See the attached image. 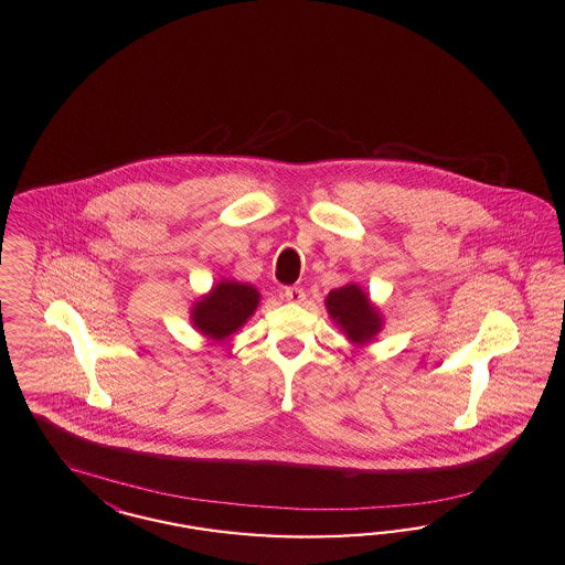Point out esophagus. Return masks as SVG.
<instances>
[{
    "mask_svg": "<svg viewBox=\"0 0 565 565\" xmlns=\"http://www.w3.org/2000/svg\"><path fill=\"white\" fill-rule=\"evenodd\" d=\"M305 296H307L305 290H302V288H296V286H294V288H286V290H284V298H286L288 302H294V305L302 302V300H305Z\"/></svg>",
    "mask_w": 565,
    "mask_h": 565,
    "instance_id": "obj_1",
    "label": "esophagus"
}]
</instances>
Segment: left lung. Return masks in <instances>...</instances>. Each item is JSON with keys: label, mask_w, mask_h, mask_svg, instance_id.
I'll return each instance as SVG.
<instances>
[{"label": "left lung", "mask_w": 565, "mask_h": 565, "mask_svg": "<svg viewBox=\"0 0 565 565\" xmlns=\"http://www.w3.org/2000/svg\"><path fill=\"white\" fill-rule=\"evenodd\" d=\"M326 309L353 344H365L383 328L381 311L358 284H347L326 296Z\"/></svg>", "instance_id": "left-lung-1"}]
</instances>
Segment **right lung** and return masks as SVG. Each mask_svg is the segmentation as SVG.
Returning a JSON list of instances; mask_svg holds the SVG:
<instances>
[{"instance_id": "right-lung-1", "label": "right lung", "mask_w": 565, "mask_h": 565, "mask_svg": "<svg viewBox=\"0 0 565 565\" xmlns=\"http://www.w3.org/2000/svg\"><path fill=\"white\" fill-rule=\"evenodd\" d=\"M258 300L260 294L254 286L223 279L193 305L191 321L203 337L225 340L254 316Z\"/></svg>"}]
</instances>
